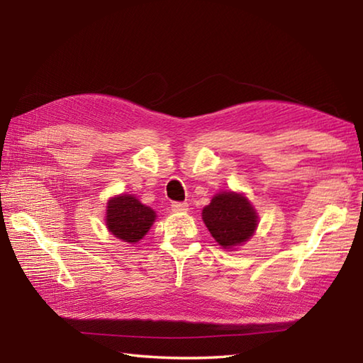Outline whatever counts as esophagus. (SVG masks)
I'll return each instance as SVG.
<instances>
[{
	"label": "esophagus",
	"mask_w": 363,
	"mask_h": 363,
	"mask_svg": "<svg viewBox=\"0 0 363 363\" xmlns=\"http://www.w3.org/2000/svg\"><path fill=\"white\" fill-rule=\"evenodd\" d=\"M172 211H173V212H177V213L187 212V211H189V204H187V203H173V204H172Z\"/></svg>",
	"instance_id": "1"
}]
</instances>
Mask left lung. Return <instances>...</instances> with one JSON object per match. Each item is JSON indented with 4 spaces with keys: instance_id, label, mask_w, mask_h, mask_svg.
I'll return each mask as SVG.
<instances>
[{
    "instance_id": "8db88e82",
    "label": "left lung",
    "mask_w": 363,
    "mask_h": 363,
    "mask_svg": "<svg viewBox=\"0 0 363 363\" xmlns=\"http://www.w3.org/2000/svg\"><path fill=\"white\" fill-rule=\"evenodd\" d=\"M201 217L215 242L228 251L248 242L259 225L257 211L250 199L230 190L213 195Z\"/></svg>"
}]
</instances>
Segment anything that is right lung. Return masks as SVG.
<instances>
[{"label":"right lung","instance_id":"add662e5","mask_svg":"<svg viewBox=\"0 0 363 363\" xmlns=\"http://www.w3.org/2000/svg\"><path fill=\"white\" fill-rule=\"evenodd\" d=\"M156 212L142 204L135 195L111 196L106 206V228L118 240L137 243L156 221Z\"/></svg>","mask_w":363,"mask_h":363}]
</instances>
